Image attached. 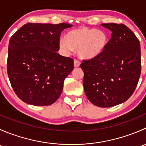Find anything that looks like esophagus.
Returning a JSON list of instances; mask_svg holds the SVG:
<instances>
[{
	"instance_id": "esophagus-1",
	"label": "esophagus",
	"mask_w": 146,
	"mask_h": 146,
	"mask_svg": "<svg viewBox=\"0 0 146 146\" xmlns=\"http://www.w3.org/2000/svg\"><path fill=\"white\" fill-rule=\"evenodd\" d=\"M80 64V63L78 60H76V59L74 60V66L75 67H79Z\"/></svg>"
}]
</instances>
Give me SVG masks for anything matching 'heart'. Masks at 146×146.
<instances>
[{"label":"heart","mask_w":146,"mask_h":146,"mask_svg":"<svg viewBox=\"0 0 146 146\" xmlns=\"http://www.w3.org/2000/svg\"><path fill=\"white\" fill-rule=\"evenodd\" d=\"M107 43L108 36L104 31L79 27L68 32L59 41V46L66 53L78 49L80 58L92 59L104 51Z\"/></svg>","instance_id":"1"}]
</instances>
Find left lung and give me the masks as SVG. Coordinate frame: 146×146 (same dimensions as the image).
Listing matches in <instances>:
<instances>
[{"label": "left lung", "mask_w": 146, "mask_h": 146, "mask_svg": "<svg viewBox=\"0 0 146 146\" xmlns=\"http://www.w3.org/2000/svg\"><path fill=\"white\" fill-rule=\"evenodd\" d=\"M101 25L111 31V39L99 56L83 60L80 68L88 99L95 106L110 107L126 101L134 92L141 76V47L124 25Z\"/></svg>", "instance_id": "obj_1"}]
</instances>
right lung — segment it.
I'll return each instance as SVG.
<instances>
[{
    "label": "right lung",
    "instance_id": "right-lung-1",
    "mask_svg": "<svg viewBox=\"0 0 146 146\" xmlns=\"http://www.w3.org/2000/svg\"><path fill=\"white\" fill-rule=\"evenodd\" d=\"M71 25L27 23L11 36L7 70L13 90L21 100L47 106L58 100L73 59L61 56L60 35Z\"/></svg>",
    "mask_w": 146,
    "mask_h": 146
}]
</instances>
